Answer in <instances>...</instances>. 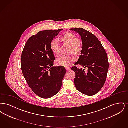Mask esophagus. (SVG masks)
<instances>
[{
    "mask_svg": "<svg viewBox=\"0 0 128 128\" xmlns=\"http://www.w3.org/2000/svg\"><path fill=\"white\" fill-rule=\"evenodd\" d=\"M66 70H67V71H69L70 70V68H66Z\"/></svg>",
    "mask_w": 128,
    "mask_h": 128,
    "instance_id": "34e87169",
    "label": "esophagus"
}]
</instances>
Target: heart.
Returning a JSON list of instances; mask_svg holds the SVG:
<instances>
[{
    "instance_id": "heart-1",
    "label": "heart",
    "mask_w": 128,
    "mask_h": 128,
    "mask_svg": "<svg viewBox=\"0 0 128 128\" xmlns=\"http://www.w3.org/2000/svg\"><path fill=\"white\" fill-rule=\"evenodd\" d=\"M64 41L72 46V51L75 54H78L81 52L82 47L80 44L78 38L73 34L68 33L63 37ZM50 48L54 55L58 56L60 53V41L58 38L53 39L50 44ZM74 61L72 56L61 55L56 60L58 65L63 67H68L71 65Z\"/></svg>"
}]
</instances>
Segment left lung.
<instances>
[{"label": "left lung", "mask_w": 128, "mask_h": 128, "mask_svg": "<svg viewBox=\"0 0 128 128\" xmlns=\"http://www.w3.org/2000/svg\"><path fill=\"white\" fill-rule=\"evenodd\" d=\"M81 37L82 48L81 55L75 65H80L88 70L72 68L76 74L74 84L82 94L92 96L96 94L103 87L106 79L109 68L107 54L98 38L83 28L70 29Z\"/></svg>", "instance_id": "1"}]
</instances>
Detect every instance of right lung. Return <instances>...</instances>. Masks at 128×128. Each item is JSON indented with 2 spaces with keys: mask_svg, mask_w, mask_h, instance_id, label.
<instances>
[{
  "mask_svg": "<svg viewBox=\"0 0 128 128\" xmlns=\"http://www.w3.org/2000/svg\"><path fill=\"white\" fill-rule=\"evenodd\" d=\"M62 30L38 32L28 40L22 52L21 68L25 79L40 98H51L60 91L66 73L64 67L53 66L55 58L50 48L53 39Z\"/></svg>",
  "mask_w": 128,
  "mask_h": 128,
  "instance_id": "right-lung-1",
  "label": "right lung"
}]
</instances>
